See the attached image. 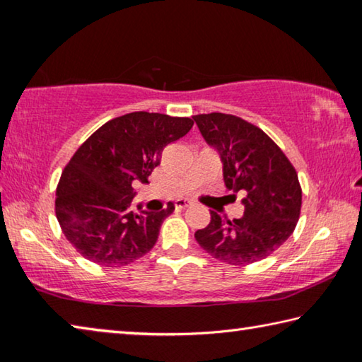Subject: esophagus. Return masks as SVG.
<instances>
[{"instance_id": "34e87169", "label": "esophagus", "mask_w": 362, "mask_h": 362, "mask_svg": "<svg viewBox=\"0 0 362 362\" xmlns=\"http://www.w3.org/2000/svg\"><path fill=\"white\" fill-rule=\"evenodd\" d=\"M193 201L192 199H187V198H182V199H177L175 201V207L177 209H185V207L192 206Z\"/></svg>"}]
</instances>
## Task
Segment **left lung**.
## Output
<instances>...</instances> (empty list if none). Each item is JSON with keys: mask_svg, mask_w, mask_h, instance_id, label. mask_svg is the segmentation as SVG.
Masks as SVG:
<instances>
[{"mask_svg": "<svg viewBox=\"0 0 362 362\" xmlns=\"http://www.w3.org/2000/svg\"><path fill=\"white\" fill-rule=\"evenodd\" d=\"M201 136L218 151L225 187L243 192V217L233 222L211 211V222L194 233L207 254L230 265H249L289 240L302 207L296 169L265 132L238 116L196 115Z\"/></svg>", "mask_w": 362, "mask_h": 362, "instance_id": "8db88e82", "label": "left lung"}]
</instances>
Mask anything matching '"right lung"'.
<instances>
[{
    "label": "right lung",
    "mask_w": 362,
    "mask_h": 362,
    "mask_svg": "<svg viewBox=\"0 0 362 362\" xmlns=\"http://www.w3.org/2000/svg\"><path fill=\"white\" fill-rule=\"evenodd\" d=\"M189 118L134 112L108 121L79 146L66 164L56 192V216L84 259L102 267L129 265L156 244L163 211H136L132 185L148 183L164 146L192 129Z\"/></svg>",
    "instance_id": "right-lung-1"
}]
</instances>
